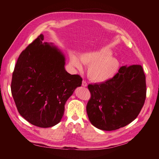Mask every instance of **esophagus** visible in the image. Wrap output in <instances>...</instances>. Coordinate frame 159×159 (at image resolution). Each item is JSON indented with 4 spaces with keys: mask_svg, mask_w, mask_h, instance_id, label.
I'll use <instances>...</instances> for the list:
<instances>
[{
    "mask_svg": "<svg viewBox=\"0 0 159 159\" xmlns=\"http://www.w3.org/2000/svg\"><path fill=\"white\" fill-rule=\"evenodd\" d=\"M87 85H88L87 82H86L85 80H83L82 81V86H84V87H87Z\"/></svg>",
    "mask_w": 159,
    "mask_h": 159,
    "instance_id": "1",
    "label": "esophagus"
}]
</instances>
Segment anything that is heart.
<instances>
[{"label":"heart","instance_id":"obj_1","mask_svg":"<svg viewBox=\"0 0 159 159\" xmlns=\"http://www.w3.org/2000/svg\"><path fill=\"white\" fill-rule=\"evenodd\" d=\"M107 48L85 53L80 56L83 64H89L88 75L89 79L96 83H103L113 79L119 70L120 62L112 56ZM81 61L74 54L70 56V64L75 68H82Z\"/></svg>","mask_w":159,"mask_h":159}]
</instances>
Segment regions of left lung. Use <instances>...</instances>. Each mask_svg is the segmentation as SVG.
Returning a JSON list of instances; mask_svg holds the SVG:
<instances>
[{
  "label": "left lung",
  "instance_id": "obj_1",
  "mask_svg": "<svg viewBox=\"0 0 159 159\" xmlns=\"http://www.w3.org/2000/svg\"><path fill=\"white\" fill-rule=\"evenodd\" d=\"M86 110L91 123L103 131H114L135 119L146 99L145 75L141 65L122 66L114 78L89 84Z\"/></svg>",
  "mask_w": 159,
  "mask_h": 159
}]
</instances>
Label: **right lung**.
I'll return each mask as SVG.
<instances>
[{
	"instance_id": "add662e5",
	"label": "right lung",
	"mask_w": 159,
	"mask_h": 159,
	"mask_svg": "<svg viewBox=\"0 0 159 159\" xmlns=\"http://www.w3.org/2000/svg\"><path fill=\"white\" fill-rule=\"evenodd\" d=\"M40 34L19 56L12 73L11 93L18 113L34 125H56L66 101L82 78L64 68L65 57L56 47L42 43Z\"/></svg>"
}]
</instances>
